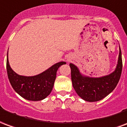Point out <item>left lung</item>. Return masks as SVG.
Listing matches in <instances>:
<instances>
[{"label":"left lung","mask_w":127,"mask_h":127,"mask_svg":"<svg viewBox=\"0 0 127 127\" xmlns=\"http://www.w3.org/2000/svg\"><path fill=\"white\" fill-rule=\"evenodd\" d=\"M71 79L74 89L81 98L89 102L98 101L110 94L116 87L123 70V60L120 48L118 62L114 72L100 78L82 76L76 66L70 64Z\"/></svg>","instance_id":"1"}]
</instances>
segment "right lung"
Wrapping results in <instances>:
<instances>
[{
  "mask_svg": "<svg viewBox=\"0 0 127 127\" xmlns=\"http://www.w3.org/2000/svg\"><path fill=\"white\" fill-rule=\"evenodd\" d=\"M63 64H65V62H59L36 76H20L11 68L7 52V72L9 82L13 90L20 96L29 100H41L50 94L56 79L57 71Z\"/></svg>",
  "mask_w": 127,
  "mask_h": 127,
  "instance_id": "right-lung-1",
  "label": "right lung"
}]
</instances>
